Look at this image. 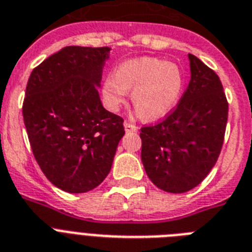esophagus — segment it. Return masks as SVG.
<instances>
[{"label":"esophagus","mask_w":252,"mask_h":252,"mask_svg":"<svg viewBox=\"0 0 252 252\" xmlns=\"http://www.w3.org/2000/svg\"><path fill=\"white\" fill-rule=\"evenodd\" d=\"M124 128H126V133H133V132H137V126L130 122H124Z\"/></svg>","instance_id":"1"}]
</instances>
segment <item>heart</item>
Instances as JSON below:
<instances>
[{
  "label": "heart",
  "instance_id": "obj_1",
  "mask_svg": "<svg viewBox=\"0 0 252 252\" xmlns=\"http://www.w3.org/2000/svg\"><path fill=\"white\" fill-rule=\"evenodd\" d=\"M183 88L179 67L161 59L141 58L124 61L102 87L107 106L118 110L132 90V102L146 119L165 116L178 101Z\"/></svg>",
  "mask_w": 252,
  "mask_h": 252
}]
</instances>
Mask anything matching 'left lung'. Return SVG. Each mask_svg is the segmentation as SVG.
Instances as JSON below:
<instances>
[{
    "instance_id": "1",
    "label": "left lung",
    "mask_w": 252,
    "mask_h": 252,
    "mask_svg": "<svg viewBox=\"0 0 252 252\" xmlns=\"http://www.w3.org/2000/svg\"><path fill=\"white\" fill-rule=\"evenodd\" d=\"M191 80L178 105L154 126L141 128L146 174L156 187L183 193L210 173L221 151L228 101L213 69L188 54Z\"/></svg>"
}]
</instances>
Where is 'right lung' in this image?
Instances as JSON below:
<instances>
[{"mask_svg":"<svg viewBox=\"0 0 252 252\" xmlns=\"http://www.w3.org/2000/svg\"><path fill=\"white\" fill-rule=\"evenodd\" d=\"M110 50L67 46L34 67L27 84L23 118L33 155L48 181L69 193L102 183L126 133L97 91Z\"/></svg>","mask_w":252,"mask_h":252,"instance_id":"obj_1","label":"right lung"}]
</instances>
